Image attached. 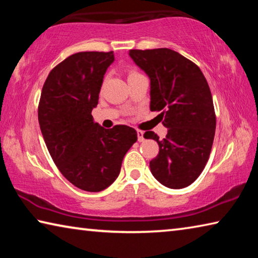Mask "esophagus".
<instances>
[{
	"instance_id": "34e87169",
	"label": "esophagus",
	"mask_w": 258,
	"mask_h": 258,
	"mask_svg": "<svg viewBox=\"0 0 258 258\" xmlns=\"http://www.w3.org/2000/svg\"><path fill=\"white\" fill-rule=\"evenodd\" d=\"M138 140H139V142H143L145 141V137H143V135H145V133L142 132V131H140V130H138Z\"/></svg>"
}]
</instances>
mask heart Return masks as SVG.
Segmentation results:
<instances>
[{"label":"heart","mask_w":258,"mask_h":258,"mask_svg":"<svg viewBox=\"0 0 258 258\" xmlns=\"http://www.w3.org/2000/svg\"><path fill=\"white\" fill-rule=\"evenodd\" d=\"M137 75H140V74L137 71H133V69H131V71H128V73H127V77L128 78L134 77V76H137Z\"/></svg>","instance_id":"1"}]
</instances>
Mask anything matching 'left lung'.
<instances>
[{
	"mask_svg": "<svg viewBox=\"0 0 258 258\" xmlns=\"http://www.w3.org/2000/svg\"><path fill=\"white\" fill-rule=\"evenodd\" d=\"M131 58L150 77V110L160 111L167 135L152 131L159 152L150 160L152 175L171 189H182L197 180L211 155L216 115L208 83L200 68L171 49L131 50Z\"/></svg>",
	"mask_w": 258,
	"mask_h": 258,
	"instance_id": "1",
	"label": "left lung"
}]
</instances>
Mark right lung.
Segmentation results:
<instances>
[{"label": "right lung", "mask_w": 258, "mask_h": 258, "mask_svg": "<svg viewBox=\"0 0 258 258\" xmlns=\"http://www.w3.org/2000/svg\"><path fill=\"white\" fill-rule=\"evenodd\" d=\"M113 59L112 51L69 55L50 72L38 102V123L54 164L72 184L89 192L102 191L118 177L138 140L133 127L103 128L91 115Z\"/></svg>", "instance_id": "1"}]
</instances>
